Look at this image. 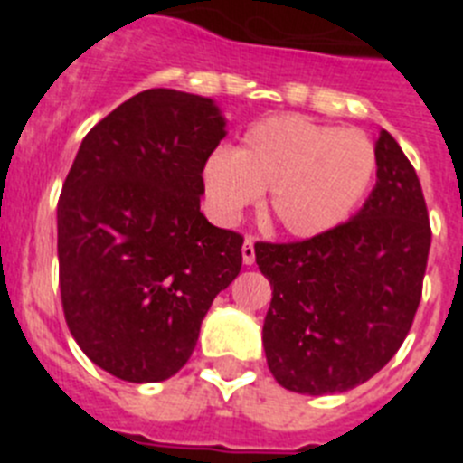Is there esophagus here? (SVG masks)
Instances as JSON below:
<instances>
[{"label": "esophagus", "instance_id": "34e87169", "mask_svg": "<svg viewBox=\"0 0 463 463\" xmlns=\"http://www.w3.org/2000/svg\"><path fill=\"white\" fill-rule=\"evenodd\" d=\"M241 255H243V264H245V267H250L252 261H255V239H252V236H248V239L243 241Z\"/></svg>", "mask_w": 463, "mask_h": 463}]
</instances>
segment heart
Instances as JSON below:
<instances>
[{
  "instance_id": "heart-1",
  "label": "heart",
  "mask_w": 463,
  "mask_h": 463,
  "mask_svg": "<svg viewBox=\"0 0 463 463\" xmlns=\"http://www.w3.org/2000/svg\"><path fill=\"white\" fill-rule=\"evenodd\" d=\"M378 169L373 143L359 129L297 113L264 118L234 150H213L202 181L222 222H236L267 192V215L282 234L317 239L350 220Z\"/></svg>"
}]
</instances>
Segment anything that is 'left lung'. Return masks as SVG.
Instances as JSON below:
<instances>
[{
	"instance_id": "8db88e82",
	"label": "left lung",
	"mask_w": 463,
	"mask_h": 463,
	"mask_svg": "<svg viewBox=\"0 0 463 463\" xmlns=\"http://www.w3.org/2000/svg\"><path fill=\"white\" fill-rule=\"evenodd\" d=\"M375 187L338 229L301 243H257L273 289L261 343L273 378L336 394L373 378L411 331L431 229L415 169L390 132L375 138Z\"/></svg>"
}]
</instances>
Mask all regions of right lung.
<instances>
[{"label":"right lung","mask_w":463,"mask_h":463,"mask_svg":"<svg viewBox=\"0 0 463 463\" xmlns=\"http://www.w3.org/2000/svg\"><path fill=\"white\" fill-rule=\"evenodd\" d=\"M227 137L211 97L134 94L80 143L57 203L64 317L99 369L159 383L190 359L243 239L206 220L202 169Z\"/></svg>","instance_id":"right-lung-1"}]
</instances>
